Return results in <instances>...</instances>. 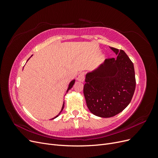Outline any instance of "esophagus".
Instances as JSON below:
<instances>
[{
    "instance_id": "34e87169",
    "label": "esophagus",
    "mask_w": 158,
    "mask_h": 158,
    "mask_svg": "<svg viewBox=\"0 0 158 158\" xmlns=\"http://www.w3.org/2000/svg\"><path fill=\"white\" fill-rule=\"evenodd\" d=\"M77 80L79 81V82H84V80H85V76H84V73H80L78 78H77Z\"/></svg>"
}]
</instances>
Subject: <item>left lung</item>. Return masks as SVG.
Instances as JSON below:
<instances>
[{
	"label": "left lung",
	"instance_id": "8db88e82",
	"mask_svg": "<svg viewBox=\"0 0 158 158\" xmlns=\"http://www.w3.org/2000/svg\"><path fill=\"white\" fill-rule=\"evenodd\" d=\"M117 55L107 59L85 75L84 95L88 108L95 115L113 117L130 103L136 88L132 62L125 52L110 47Z\"/></svg>",
	"mask_w": 158,
	"mask_h": 158
}]
</instances>
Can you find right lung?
<instances>
[{
    "label": "right lung",
    "mask_w": 158,
    "mask_h": 158,
    "mask_svg": "<svg viewBox=\"0 0 158 158\" xmlns=\"http://www.w3.org/2000/svg\"><path fill=\"white\" fill-rule=\"evenodd\" d=\"M32 56V55H31ZM30 59V58H29V59ZM29 59H28V60H29ZM74 83H75V80H72L71 81V82H70V84H69V88H68V89H67V90H66V92H69V90H70L72 88H73V85L74 84ZM64 102L63 103V107H62V109H61V111H60V113L58 114H57V115L55 117H54L53 118H52V119H54V118H56L57 117H58L59 115V114H60V113L62 112V111H63V108H64Z\"/></svg>",
    "instance_id": "right-lung-1"
}]
</instances>
